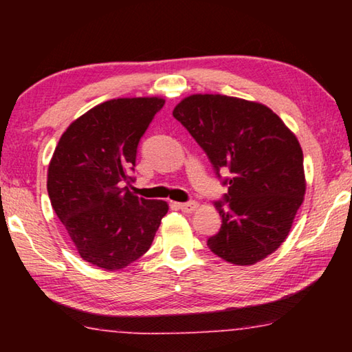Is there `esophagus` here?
Returning <instances> with one entry per match:
<instances>
[{
	"instance_id": "1",
	"label": "esophagus",
	"mask_w": 352,
	"mask_h": 352,
	"mask_svg": "<svg viewBox=\"0 0 352 352\" xmlns=\"http://www.w3.org/2000/svg\"><path fill=\"white\" fill-rule=\"evenodd\" d=\"M177 206L184 212H192L197 208V204L195 201H184V204H177Z\"/></svg>"
}]
</instances>
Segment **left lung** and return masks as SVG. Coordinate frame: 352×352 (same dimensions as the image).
I'll return each instance as SVG.
<instances>
[{"mask_svg": "<svg viewBox=\"0 0 352 352\" xmlns=\"http://www.w3.org/2000/svg\"><path fill=\"white\" fill-rule=\"evenodd\" d=\"M172 115L199 142L216 175L228 169V194L216 201L214 254L252 265L281 247L305 200L302 151L296 136L269 107L223 94H192Z\"/></svg>", "mask_w": 352, "mask_h": 352, "instance_id": "obj_1", "label": "left lung"}]
</instances>
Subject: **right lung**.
Segmentation results:
<instances>
[{"mask_svg": "<svg viewBox=\"0 0 352 352\" xmlns=\"http://www.w3.org/2000/svg\"><path fill=\"white\" fill-rule=\"evenodd\" d=\"M162 98L111 99L65 130L47 168V194L83 261L119 270L152 245L169 206L130 192L136 148Z\"/></svg>", "mask_w": 352, "mask_h": 352, "instance_id": "1", "label": "right lung"}]
</instances>
